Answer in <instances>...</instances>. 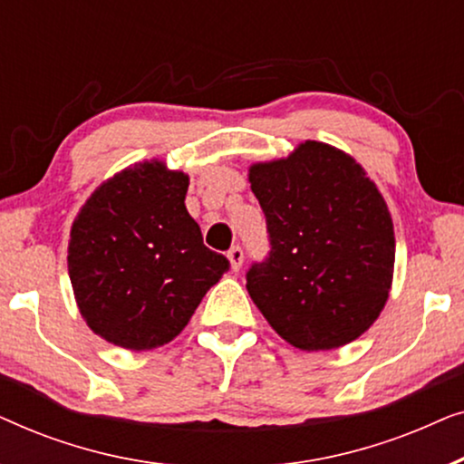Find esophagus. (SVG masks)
Segmentation results:
<instances>
[{"instance_id":"obj_1","label":"esophagus","mask_w":464,"mask_h":464,"mask_svg":"<svg viewBox=\"0 0 464 464\" xmlns=\"http://www.w3.org/2000/svg\"><path fill=\"white\" fill-rule=\"evenodd\" d=\"M243 249H240V246H232L230 251H227V259H230V266H232V270L234 272H238L240 270V266H243Z\"/></svg>"}]
</instances>
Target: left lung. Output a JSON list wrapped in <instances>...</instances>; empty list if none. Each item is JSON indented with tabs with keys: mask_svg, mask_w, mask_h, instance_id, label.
Returning <instances> with one entry per match:
<instances>
[{
	"mask_svg": "<svg viewBox=\"0 0 464 464\" xmlns=\"http://www.w3.org/2000/svg\"><path fill=\"white\" fill-rule=\"evenodd\" d=\"M249 183L270 253L246 272V291L270 327L300 351L357 340L382 313L395 266L389 207L353 156L304 141L257 162Z\"/></svg>",
	"mask_w": 464,
	"mask_h": 464,
	"instance_id": "8db88e82",
	"label": "left lung"
}]
</instances>
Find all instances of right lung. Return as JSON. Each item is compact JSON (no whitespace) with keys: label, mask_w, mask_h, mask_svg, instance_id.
<instances>
[{"label":"right lung","mask_w":464,"mask_h":464,"mask_svg":"<svg viewBox=\"0 0 464 464\" xmlns=\"http://www.w3.org/2000/svg\"><path fill=\"white\" fill-rule=\"evenodd\" d=\"M189 177L162 160L120 170L73 219L69 278L86 325L111 344L151 351L192 319L230 262L189 218Z\"/></svg>","instance_id":"add662e5"}]
</instances>
